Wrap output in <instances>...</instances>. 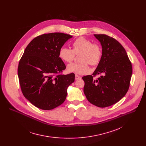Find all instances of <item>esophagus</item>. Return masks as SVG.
Returning a JSON list of instances; mask_svg holds the SVG:
<instances>
[{
	"mask_svg": "<svg viewBox=\"0 0 146 146\" xmlns=\"http://www.w3.org/2000/svg\"><path fill=\"white\" fill-rule=\"evenodd\" d=\"M81 79V77L78 75H75V80H78Z\"/></svg>",
	"mask_w": 146,
	"mask_h": 146,
	"instance_id": "1",
	"label": "esophagus"
}]
</instances>
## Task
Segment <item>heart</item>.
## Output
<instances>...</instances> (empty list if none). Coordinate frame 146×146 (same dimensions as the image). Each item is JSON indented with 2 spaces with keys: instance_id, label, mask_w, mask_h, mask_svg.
I'll return each mask as SVG.
<instances>
[{
  "instance_id": "obj_1",
  "label": "heart",
  "mask_w": 146,
  "mask_h": 146,
  "mask_svg": "<svg viewBox=\"0 0 146 146\" xmlns=\"http://www.w3.org/2000/svg\"><path fill=\"white\" fill-rule=\"evenodd\" d=\"M72 49L62 46L59 50V57L64 62H71L75 54H80V62L71 63L67 67L69 72L84 74L89 72L88 63L92 66L97 65L101 61L102 52L100 45L85 38L80 37L72 44Z\"/></svg>"
}]
</instances>
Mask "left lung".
I'll return each instance as SVG.
<instances>
[{
	"label": "left lung",
	"instance_id": "8db88e82",
	"mask_svg": "<svg viewBox=\"0 0 146 146\" xmlns=\"http://www.w3.org/2000/svg\"><path fill=\"white\" fill-rule=\"evenodd\" d=\"M94 35L101 42L102 55L93 75L82 78L84 93L90 103L103 108L115 104L125 96L130 85L132 66L119 42L105 34ZM100 74L103 75L93 79Z\"/></svg>",
	"mask_w": 146,
	"mask_h": 146
}]
</instances>
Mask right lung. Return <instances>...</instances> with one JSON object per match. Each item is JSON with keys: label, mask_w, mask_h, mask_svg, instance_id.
<instances>
[{"label": "right lung", "mask_w": 146, "mask_h": 146, "mask_svg": "<svg viewBox=\"0 0 146 146\" xmlns=\"http://www.w3.org/2000/svg\"><path fill=\"white\" fill-rule=\"evenodd\" d=\"M72 36L62 33L44 34L26 46L18 67V76L24 97L36 107L52 110L62 104L68 86L75 74L63 75L66 66L59 50Z\"/></svg>", "instance_id": "1"}]
</instances>
